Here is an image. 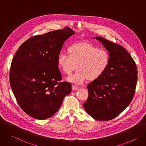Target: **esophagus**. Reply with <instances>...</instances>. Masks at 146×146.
I'll return each mask as SVG.
<instances>
[{"label":"esophagus","instance_id":"obj_1","mask_svg":"<svg viewBox=\"0 0 146 146\" xmlns=\"http://www.w3.org/2000/svg\"><path fill=\"white\" fill-rule=\"evenodd\" d=\"M78 89V87L76 86H72V90L73 91H76Z\"/></svg>","mask_w":146,"mask_h":146}]
</instances>
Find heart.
Listing matches in <instances>:
<instances>
[{
	"mask_svg": "<svg viewBox=\"0 0 146 146\" xmlns=\"http://www.w3.org/2000/svg\"><path fill=\"white\" fill-rule=\"evenodd\" d=\"M68 53L69 55L60 53L57 64L68 75L77 67L76 73L67 78L68 81L76 84H81L87 78L90 81L97 80L106 72L110 64V56L108 51L90 43L74 44L69 48Z\"/></svg>",
	"mask_w": 146,
	"mask_h": 146,
	"instance_id": "heart-1",
	"label": "heart"
}]
</instances>
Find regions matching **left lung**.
Here are the masks:
<instances>
[{
  "mask_svg": "<svg viewBox=\"0 0 146 146\" xmlns=\"http://www.w3.org/2000/svg\"><path fill=\"white\" fill-rule=\"evenodd\" d=\"M95 38L108 51L110 60L104 74L87 85L89 95L83 106L94 118L109 121L131 102L137 84V68L135 62L123 47L102 37Z\"/></svg>",
  "mask_w": 146,
  "mask_h": 146,
  "instance_id": "8db88e82",
  "label": "left lung"
}]
</instances>
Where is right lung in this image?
<instances>
[{"instance_id":"right-lung-1","label":"right lung","mask_w":146,"mask_h":146,"mask_svg":"<svg viewBox=\"0 0 146 146\" xmlns=\"http://www.w3.org/2000/svg\"><path fill=\"white\" fill-rule=\"evenodd\" d=\"M75 32L69 27L28 39L14 55L10 83L20 108L37 119L52 117L72 91L61 82L57 59L65 41Z\"/></svg>"}]
</instances>
